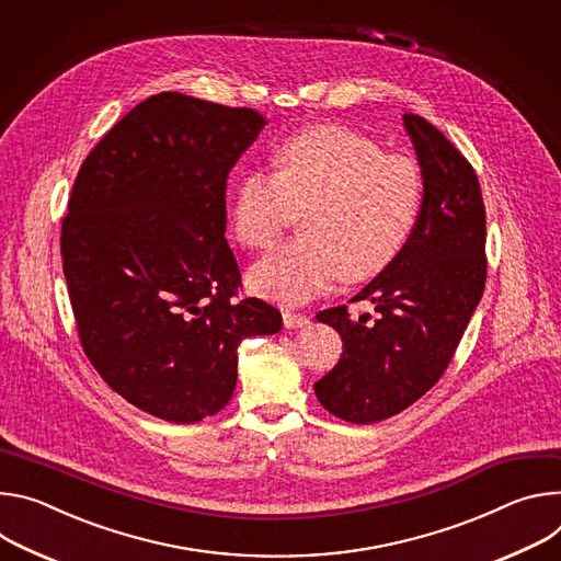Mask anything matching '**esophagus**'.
Instances as JSON below:
<instances>
[{
  "mask_svg": "<svg viewBox=\"0 0 561 561\" xmlns=\"http://www.w3.org/2000/svg\"><path fill=\"white\" fill-rule=\"evenodd\" d=\"M283 325H285L287 330H298V328L309 325V317H305V314H294V312H289V309H285V312H283Z\"/></svg>",
  "mask_w": 561,
  "mask_h": 561,
  "instance_id": "esophagus-1",
  "label": "esophagus"
}]
</instances>
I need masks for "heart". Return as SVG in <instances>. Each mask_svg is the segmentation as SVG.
<instances>
[{"label":"heart","mask_w":561,"mask_h":561,"mask_svg":"<svg viewBox=\"0 0 561 561\" xmlns=\"http://www.w3.org/2000/svg\"><path fill=\"white\" fill-rule=\"evenodd\" d=\"M274 173L240 175L231 231L252 252H270L302 211V238L259 263L249 285L261 296L296 305L336 276L367 280L408 242L423 201L421 167L336 124L307 127L274 151Z\"/></svg>","instance_id":"1"}]
</instances>
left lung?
Segmentation results:
<instances>
[{
  "label": "left lung",
  "mask_w": 561,
  "mask_h": 561,
  "mask_svg": "<svg viewBox=\"0 0 561 561\" xmlns=\"http://www.w3.org/2000/svg\"><path fill=\"white\" fill-rule=\"evenodd\" d=\"M423 203L399 256L347 305L317 319L343 339V356L317 381L321 405L350 423H377L421 399L448 369L485 287V207L472 164L421 115L405 113Z\"/></svg>",
  "instance_id": "8db88e82"
}]
</instances>
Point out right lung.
<instances>
[{"mask_svg": "<svg viewBox=\"0 0 561 561\" xmlns=\"http://www.w3.org/2000/svg\"><path fill=\"white\" fill-rule=\"evenodd\" d=\"M263 127L254 108L158 93L73 182L59 244L82 350L108 388L158 419L220 412L238 345L283 325L276 307L240 296L225 240L229 171Z\"/></svg>", "mask_w": 561, "mask_h": 561, "instance_id": "1", "label": "right lung"}]
</instances>
